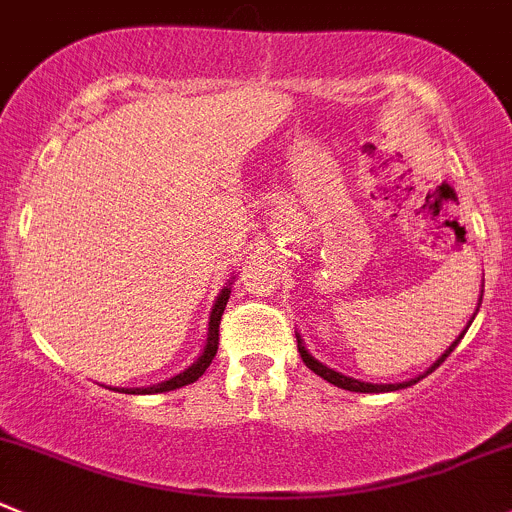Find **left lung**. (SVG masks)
Returning a JSON list of instances; mask_svg holds the SVG:
<instances>
[{"mask_svg": "<svg viewBox=\"0 0 512 512\" xmlns=\"http://www.w3.org/2000/svg\"><path fill=\"white\" fill-rule=\"evenodd\" d=\"M468 330H463L460 332V337L458 340L453 342V345L448 347V350L443 352V355L438 357V360L433 362V365L428 367V372H423V375L420 377H413V380H408V382H398V385H372V382H360V380H352V377H347V375H342V372H335V370H330V367L327 365H322L320 360H315V357L310 355V352H307V347H305V342H302V337L297 335V352H300V357H302V362H305L307 367H310L312 372H315V375H320L322 380H327V382H332V385H337V388H342V390H350V393H388V390H403V388H410V385H415V382L418 380H423L425 375H430V372L435 370V367H440L445 362V357L450 355V352L455 350V347H458V342L463 340V335Z\"/></svg>", "mask_w": 512, "mask_h": 512, "instance_id": "1", "label": "left lung"}]
</instances>
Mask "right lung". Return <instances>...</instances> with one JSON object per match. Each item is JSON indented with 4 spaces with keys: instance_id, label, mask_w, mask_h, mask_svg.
I'll use <instances>...</instances> for the list:
<instances>
[{
    "instance_id": "1",
    "label": "right lung",
    "mask_w": 512,
    "mask_h": 512,
    "mask_svg": "<svg viewBox=\"0 0 512 512\" xmlns=\"http://www.w3.org/2000/svg\"><path fill=\"white\" fill-rule=\"evenodd\" d=\"M230 285H232V282H227V287H222V292L217 295L215 307H212V312H210V327H207V345H205V350H202V355L197 357V362H192L187 370H182L180 375L170 377V380L157 382V385H150V388H122V393H127V395L170 393V390H177V388H182V385H190V382L200 380V377L205 375V370L212 365V360H215V355H217V345H220V320H222V312H225L227 300H230V292H232Z\"/></svg>"
}]
</instances>
